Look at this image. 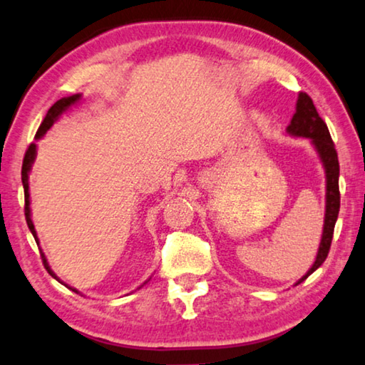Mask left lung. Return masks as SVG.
<instances>
[{
	"mask_svg": "<svg viewBox=\"0 0 365 365\" xmlns=\"http://www.w3.org/2000/svg\"><path fill=\"white\" fill-rule=\"evenodd\" d=\"M286 130L289 135L311 138L312 145H314L326 172V215L324 228H322V238L319 243V250H317L314 264H312L309 271L297 281L296 284H299L324 263L327 253H329L332 235H334V225L337 222L339 207H341V193H339V160L329 129H327L326 122L321 119L319 114H317L316 107L312 104V99L306 94V92H299V96H297L296 112L294 115H292L291 124L287 125Z\"/></svg>",
	"mask_w": 365,
	"mask_h": 365,
	"instance_id": "8db88e82",
	"label": "left lung"
}]
</instances>
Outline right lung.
I'll list each match as a JSON object with an SVG mask.
<instances>
[{"label": "right lung", "mask_w": 365, "mask_h": 365, "mask_svg": "<svg viewBox=\"0 0 365 365\" xmlns=\"http://www.w3.org/2000/svg\"><path fill=\"white\" fill-rule=\"evenodd\" d=\"M79 101H81V94H74V96H69V97H63V99H59L58 102H56V104L48 110V114H46L43 124L39 125L38 132H36V140H39V138L43 137L44 133L51 129V127H53V124H54L56 120L59 119V115L63 114V112L68 110L71 106L78 104ZM34 158H36V143L33 142V143H31V145L28 147L26 155H24L23 168H21V180H23V187H24V215H26V223H28L29 232L33 233V236H34L36 243H39L38 235H36V230H34V225H33V220H31V208H29V182H28V178H29V170H31V167H33ZM41 258H43V264H44V268L48 269V273H49L51 276H53V278H56V279L59 281L58 276H56V274L53 273V269L49 268L48 259H46L44 253H41ZM66 286H68V284H66ZM68 287H69V286H68ZM71 289H73V287H71ZM73 291H74V292H79L78 289H73Z\"/></svg>", "instance_id": "1"}]
</instances>
